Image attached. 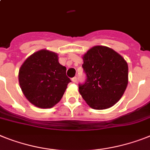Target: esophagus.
Listing matches in <instances>:
<instances>
[{"label": "esophagus", "instance_id": "obj_1", "mask_svg": "<svg viewBox=\"0 0 150 150\" xmlns=\"http://www.w3.org/2000/svg\"><path fill=\"white\" fill-rule=\"evenodd\" d=\"M71 80H72L73 82L74 83H76V80H77V78L76 77V76H75V77H73L72 79H71Z\"/></svg>", "mask_w": 150, "mask_h": 150}]
</instances>
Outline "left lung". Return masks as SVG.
<instances>
[{"instance_id":"1","label":"left lung","mask_w":150,"mask_h":150,"mask_svg":"<svg viewBox=\"0 0 150 150\" xmlns=\"http://www.w3.org/2000/svg\"><path fill=\"white\" fill-rule=\"evenodd\" d=\"M86 80L79 85L85 102L94 110L116 104L128 85V64L120 54L106 46H94L82 57Z\"/></svg>"}]
</instances>
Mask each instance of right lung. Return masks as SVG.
<instances>
[{
    "label": "right lung",
    "mask_w": 150,
    "mask_h": 150,
    "mask_svg": "<svg viewBox=\"0 0 150 150\" xmlns=\"http://www.w3.org/2000/svg\"><path fill=\"white\" fill-rule=\"evenodd\" d=\"M58 60L57 54L43 49L28 57L20 68L21 89L27 100L37 107L55 106L71 82L66 75L67 68Z\"/></svg>",
    "instance_id": "obj_1"
}]
</instances>
